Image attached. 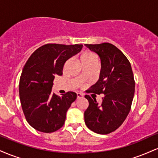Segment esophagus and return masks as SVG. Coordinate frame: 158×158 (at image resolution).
<instances>
[{"label":"esophagus","instance_id":"obj_1","mask_svg":"<svg viewBox=\"0 0 158 158\" xmlns=\"http://www.w3.org/2000/svg\"><path fill=\"white\" fill-rule=\"evenodd\" d=\"M77 99H81V98L83 97V94L81 93H77Z\"/></svg>","mask_w":158,"mask_h":158}]
</instances>
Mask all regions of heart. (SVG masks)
Segmentation results:
<instances>
[{
    "mask_svg": "<svg viewBox=\"0 0 158 158\" xmlns=\"http://www.w3.org/2000/svg\"><path fill=\"white\" fill-rule=\"evenodd\" d=\"M80 61L82 66L89 64H96L97 62V57L95 54L92 52H85L80 56ZM68 61H66L64 66H66Z\"/></svg>",
    "mask_w": 158,
    "mask_h": 158,
    "instance_id": "1",
    "label": "heart"
}]
</instances>
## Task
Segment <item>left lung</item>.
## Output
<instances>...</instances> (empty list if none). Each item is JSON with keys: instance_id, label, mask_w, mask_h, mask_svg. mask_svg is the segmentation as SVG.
<instances>
[{"instance_id": "8db88e82", "label": "left lung", "mask_w": 158, "mask_h": 158, "mask_svg": "<svg viewBox=\"0 0 158 158\" xmlns=\"http://www.w3.org/2000/svg\"><path fill=\"white\" fill-rule=\"evenodd\" d=\"M100 58L99 79L89 92L104 94L99 105L85 95L89 106L85 111V123L94 132L107 135L119 128L131 110L135 81L131 64L117 47L110 43L85 44Z\"/></svg>"}]
</instances>
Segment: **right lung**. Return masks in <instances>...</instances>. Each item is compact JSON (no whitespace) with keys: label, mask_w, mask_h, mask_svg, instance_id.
Wrapping results in <instances>:
<instances>
[{"label":"right lung","mask_w":158,"mask_h":158,"mask_svg":"<svg viewBox=\"0 0 158 158\" xmlns=\"http://www.w3.org/2000/svg\"><path fill=\"white\" fill-rule=\"evenodd\" d=\"M82 44H47L38 48L23 67L19 81V96L25 118L37 131L51 133L64 125L66 113L77 94L62 96L52 92L54 78L62 75L68 59L81 50Z\"/></svg>","instance_id":"right-lung-1"}]
</instances>
